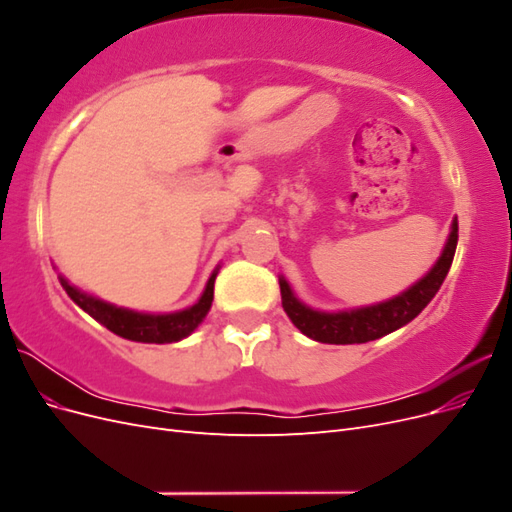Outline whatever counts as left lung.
<instances>
[{
  "instance_id": "1",
  "label": "left lung",
  "mask_w": 512,
  "mask_h": 512,
  "mask_svg": "<svg viewBox=\"0 0 512 512\" xmlns=\"http://www.w3.org/2000/svg\"><path fill=\"white\" fill-rule=\"evenodd\" d=\"M457 230V218H453L451 232H448V239L444 243L440 258L436 260V265L410 288L380 303L352 309H337V312H324V309H314L303 303L286 282V277L280 275L284 312L288 314L294 327L320 344H365L406 327L410 320H414L423 312L427 303L436 297V292L440 290L448 269L453 265L459 237Z\"/></svg>"
}]
</instances>
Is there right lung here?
<instances>
[{"instance_id":"obj_1","label":"right lung","mask_w":512,"mask_h":512,"mask_svg":"<svg viewBox=\"0 0 512 512\" xmlns=\"http://www.w3.org/2000/svg\"><path fill=\"white\" fill-rule=\"evenodd\" d=\"M220 269H222L220 265L213 269L203 294H200V299L194 305L177 309V312H166V314L136 312V309L113 305L81 288H76L61 273L57 277H59V284L68 292V297L79 305L83 312H87L91 318L104 324L108 331H113L123 339H130V342L173 344L192 335L198 329V324L203 322L205 316L209 314L211 303H213V284Z\"/></svg>"}]
</instances>
